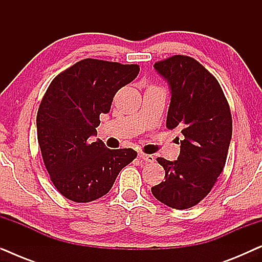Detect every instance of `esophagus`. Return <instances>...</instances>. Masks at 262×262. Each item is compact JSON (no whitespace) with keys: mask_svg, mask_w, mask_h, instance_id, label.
<instances>
[{"mask_svg":"<svg viewBox=\"0 0 262 262\" xmlns=\"http://www.w3.org/2000/svg\"><path fill=\"white\" fill-rule=\"evenodd\" d=\"M138 156H139V159L145 161V162H154V161H155V157H154L152 155H148V154L139 152Z\"/></svg>","mask_w":262,"mask_h":262,"instance_id":"obj_1","label":"esophagus"}]
</instances>
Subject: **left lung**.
I'll list each match as a JSON object with an SVG mask.
<instances>
[{"label":"left lung","mask_w":262,"mask_h":262,"mask_svg":"<svg viewBox=\"0 0 262 262\" xmlns=\"http://www.w3.org/2000/svg\"><path fill=\"white\" fill-rule=\"evenodd\" d=\"M154 68L170 89L166 126L180 131L182 141L177 161L157 159L166 175L151 192L164 205L189 209L223 171L232 135L230 108L218 81L191 57L173 56Z\"/></svg>","instance_id":"1"}]
</instances>
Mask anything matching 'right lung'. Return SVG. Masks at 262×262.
Segmentation results:
<instances>
[{"instance_id":"add662e5","label":"right lung","mask_w":262,"mask_h":262,"mask_svg":"<svg viewBox=\"0 0 262 262\" xmlns=\"http://www.w3.org/2000/svg\"><path fill=\"white\" fill-rule=\"evenodd\" d=\"M138 73L136 64L87 58L49 85L37 114L38 143L52 184L67 199L88 203L101 198L137 156L134 149H108L93 137L100 114L110 112L116 93Z\"/></svg>"}]
</instances>
